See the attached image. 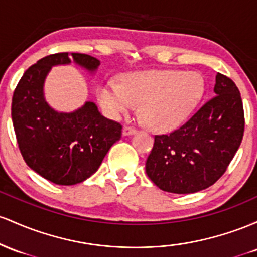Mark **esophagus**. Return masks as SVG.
<instances>
[{
  "label": "esophagus",
  "mask_w": 257,
  "mask_h": 257,
  "mask_svg": "<svg viewBox=\"0 0 257 257\" xmlns=\"http://www.w3.org/2000/svg\"><path fill=\"white\" fill-rule=\"evenodd\" d=\"M136 128L134 127H128V126H126V127L122 128V135L123 136H132V135L136 134Z\"/></svg>",
  "instance_id": "obj_1"
}]
</instances>
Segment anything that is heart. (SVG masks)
I'll list each match as a JSON object with an SVG mask.
<instances>
[{
	"instance_id": "heart-1",
	"label": "heart",
	"mask_w": 257,
	"mask_h": 257,
	"mask_svg": "<svg viewBox=\"0 0 257 257\" xmlns=\"http://www.w3.org/2000/svg\"><path fill=\"white\" fill-rule=\"evenodd\" d=\"M204 87V80L193 71L144 70L123 75L120 83L103 81L97 88V98L110 119L120 120L140 104L149 128L169 132L189 116Z\"/></svg>"
}]
</instances>
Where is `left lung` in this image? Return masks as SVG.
<instances>
[{"mask_svg":"<svg viewBox=\"0 0 257 257\" xmlns=\"http://www.w3.org/2000/svg\"><path fill=\"white\" fill-rule=\"evenodd\" d=\"M215 97L170 135L154 137L146 172L163 191L189 194L212 186L226 171L244 134V110L235 83L216 75Z\"/></svg>","mask_w":257,"mask_h":257,"instance_id":"left-lung-1","label":"left lung"}]
</instances>
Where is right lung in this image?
Returning <instances> with one entry per match:
<instances>
[{
  "label": "right lung",
  "mask_w": 257,
  "mask_h": 257,
  "mask_svg": "<svg viewBox=\"0 0 257 257\" xmlns=\"http://www.w3.org/2000/svg\"><path fill=\"white\" fill-rule=\"evenodd\" d=\"M79 65L90 75L100 62L82 53H57L37 60L14 91L12 121L25 163L59 186L83 182L97 171L111 146L121 138V125L98 111L92 100L73 111H59L47 102L45 81L53 66Z\"/></svg>",
  "instance_id": "right-lung-1"
}]
</instances>
